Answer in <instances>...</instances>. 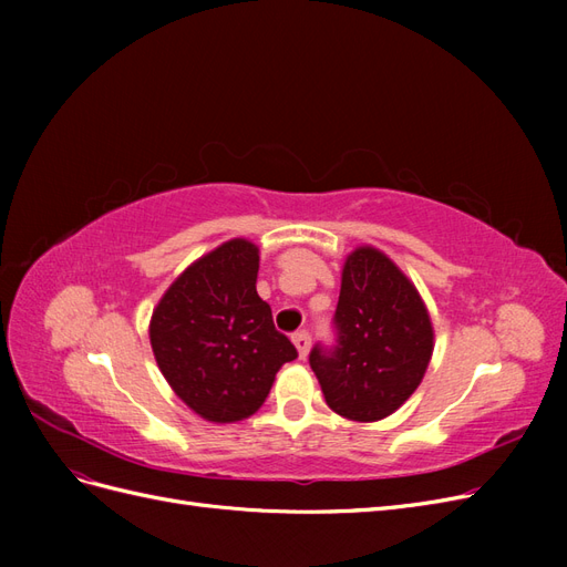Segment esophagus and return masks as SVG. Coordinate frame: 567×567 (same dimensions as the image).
Masks as SVG:
<instances>
[{"label":"esophagus","instance_id":"esophagus-1","mask_svg":"<svg viewBox=\"0 0 567 567\" xmlns=\"http://www.w3.org/2000/svg\"><path fill=\"white\" fill-rule=\"evenodd\" d=\"M293 342H296V348H298L300 359H305V357H307V352H310V346H312V336H310V331H298V333H293Z\"/></svg>","mask_w":567,"mask_h":567}]
</instances>
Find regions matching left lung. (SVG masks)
Here are the masks:
<instances>
[{
    "label": "left lung",
    "mask_w": 567,
    "mask_h": 567,
    "mask_svg": "<svg viewBox=\"0 0 567 567\" xmlns=\"http://www.w3.org/2000/svg\"><path fill=\"white\" fill-rule=\"evenodd\" d=\"M333 346H317L310 367L326 404L352 421H381L400 409L433 354V326L404 274L375 248H357L342 269Z\"/></svg>",
    "instance_id": "8db88e82"
}]
</instances>
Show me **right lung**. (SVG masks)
Returning a JSON list of instances; mask_svg holds the SVG:
<instances>
[{"label":"right lung","mask_w":567,"mask_h":567,"mask_svg":"<svg viewBox=\"0 0 567 567\" xmlns=\"http://www.w3.org/2000/svg\"><path fill=\"white\" fill-rule=\"evenodd\" d=\"M260 255L244 238L200 257L151 317V348L179 398L215 423L248 419L298 350L257 296Z\"/></svg>","instance_id":"add662e5"}]
</instances>
